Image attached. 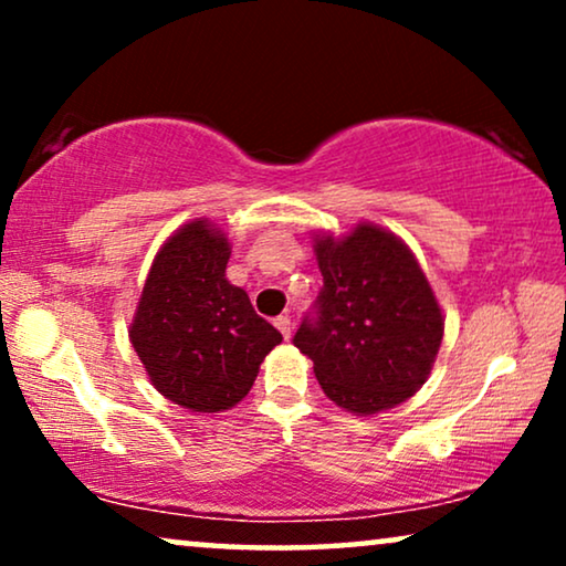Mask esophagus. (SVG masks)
Here are the masks:
<instances>
[{
  "label": "esophagus",
  "mask_w": 566,
  "mask_h": 566,
  "mask_svg": "<svg viewBox=\"0 0 566 566\" xmlns=\"http://www.w3.org/2000/svg\"><path fill=\"white\" fill-rule=\"evenodd\" d=\"M275 327L281 329V335H283L285 339H289V337H291V332H293V322H291V316H289V314H281V316H277V319H275Z\"/></svg>",
  "instance_id": "esophagus-1"
}]
</instances>
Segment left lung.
<instances>
[{
  "label": "left lung",
  "mask_w": 566,
  "mask_h": 566,
  "mask_svg": "<svg viewBox=\"0 0 566 566\" xmlns=\"http://www.w3.org/2000/svg\"><path fill=\"white\" fill-rule=\"evenodd\" d=\"M324 285L293 337L322 391L353 415L407 401L428 381L443 312L412 250L363 221L350 234H314Z\"/></svg>",
  "instance_id": "left-lung-1"
}]
</instances>
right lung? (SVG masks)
<instances>
[{"instance_id":"right-lung-1","label":"right lung","mask_w":566,"mask_h":566,"mask_svg":"<svg viewBox=\"0 0 566 566\" xmlns=\"http://www.w3.org/2000/svg\"><path fill=\"white\" fill-rule=\"evenodd\" d=\"M231 244L208 219L185 223L146 275L130 345L161 397L190 412H223L250 394L283 335L227 281Z\"/></svg>"}]
</instances>
